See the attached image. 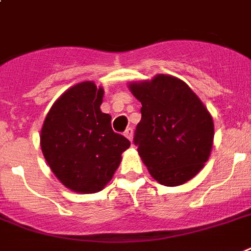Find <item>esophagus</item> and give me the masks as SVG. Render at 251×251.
<instances>
[{
	"label": "esophagus",
	"mask_w": 251,
	"mask_h": 251,
	"mask_svg": "<svg viewBox=\"0 0 251 251\" xmlns=\"http://www.w3.org/2000/svg\"><path fill=\"white\" fill-rule=\"evenodd\" d=\"M125 136L130 140V142H132V129L131 127H127V129H126Z\"/></svg>",
	"instance_id": "34e87169"
}]
</instances>
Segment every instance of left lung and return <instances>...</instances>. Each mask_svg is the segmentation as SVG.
<instances>
[{
	"mask_svg": "<svg viewBox=\"0 0 251 251\" xmlns=\"http://www.w3.org/2000/svg\"><path fill=\"white\" fill-rule=\"evenodd\" d=\"M129 89L142 103L134 143L152 178L166 187L191 180L213 148L207 108L184 81L169 75L131 82Z\"/></svg>",
	"mask_w": 251,
	"mask_h": 251,
	"instance_id": "obj_1",
	"label": "left lung"
}]
</instances>
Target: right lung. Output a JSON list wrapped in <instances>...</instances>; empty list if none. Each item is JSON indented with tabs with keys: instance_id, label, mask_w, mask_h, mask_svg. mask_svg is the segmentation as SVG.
Segmentation results:
<instances>
[{
	"instance_id": "obj_1",
	"label": "right lung",
	"mask_w": 251,
	"mask_h": 251,
	"mask_svg": "<svg viewBox=\"0 0 251 251\" xmlns=\"http://www.w3.org/2000/svg\"><path fill=\"white\" fill-rule=\"evenodd\" d=\"M104 90L83 81L56 99L41 129V150L59 182L78 193L104 188L130 147L100 111Z\"/></svg>"
}]
</instances>
